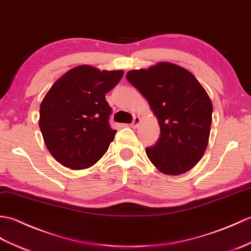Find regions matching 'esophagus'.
Masks as SVG:
<instances>
[{"label": "esophagus", "mask_w": 251, "mask_h": 251, "mask_svg": "<svg viewBox=\"0 0 251 251\" xmlns=\"http://www.w3.org/2000/svg\"><path fill=\"white\" fill-rule=\"evenodd\" d=\"M140 122H141V118H140V117L135 116L134 118H133V121H132V124L130 125V126H131V127H137L138 125H140Z\"/></svg>", "instance_id": "obj_1"}]
</instances>
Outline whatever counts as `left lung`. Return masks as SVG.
<instances>
[{"mask_svg": "<svg viewBox=\"0 0 251 251\" xmlns=\"http://www.w3.org/2000/svg\"><path fill=\"white\" fill-rule=\"evenodd\" d=\"M126 79L147 100L160 125L157 143L146 148L148 159L166 175L191 170L209 138L213 104L205 89L190 72L170 62L130 71Z\"/></svg>", "mask_w": 251, "mask_h": 251, "instance_id": "8db88e82", "label": "left lung"}]
</instances>
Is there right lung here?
Listing matches in <instances>:
<instances>
[{
	"label": "right lung",
	"instance_id": "right-lung-1",
	"mask_svg": "<svg viewBox=\"0 0 251 251\" xmlns=\"http://www.w3.org/2000/svg\"><path fill=\"white\" fill-rule=\"evenodd\" d=\"M124 71H100L90 65L70 70L44 98L40 127L52 157L66 168L82 170L97 163L114 141L111 107L105 94Z\"/></svg>",
	"mask_w": 251,
	"mask_h": 251
}]
</instances>
